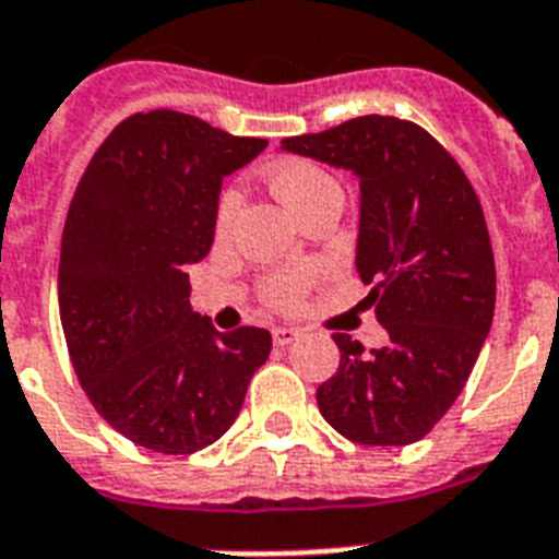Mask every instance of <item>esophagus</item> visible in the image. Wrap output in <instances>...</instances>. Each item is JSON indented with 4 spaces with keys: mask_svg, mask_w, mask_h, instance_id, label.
I'll return each instance as SVG.
<instances>
[{
    "mask_svg": "<svg viewBox=\"0 0 559 559\" xmlns=\"http://www.w3.org/2000/svg\"><path fill=\"white\" fill-rule=\"evenodd\" d=\"M299 331L297 329H274V345L285 348V345L297 343Z\"/></svg>",
    "mask_w": 559,
    "mask_h": 559,
    "instance_id": "esophagus-1",
    "label": "esophagus"
}]
</instances>
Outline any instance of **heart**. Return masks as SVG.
<instances>
[{
	"label": "heart",
	"instance_id": "obj_1",
	"mask_svg": "<svg viewBox=\"0 0 559 559\" xmlns=\"http://www.w3.org/2000/svg\"><path fill=\"white\" fill-rule=\"evenodd\" d=\"M271 186L288 202L290 211H297L299 216L306 214L308 207L322 200V197L340 193V186H336V179L331 177L329 170L311 163V159H302V156H290V159L276 163L271 168ZM239 202H242V193H239L237 186H228L219 193V200H216V230L219 234L234 225ZM306 271H276V274L265 276L262 294L269 299V306L294 308L299 306V299L306 294Z\"/></svg>",
	"mask_w": 559,
	"mask_h": 559
}]
</instances>
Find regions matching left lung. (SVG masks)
Instances as JSON below:
<instances>
[{
    "mask_svg": "<svg viewBox=\"0 0 559 559\" xmlns=\"http://www.w3.org/2000/svg\"><path fill=\"white\" fill-rule=\"evenodd\" d=\"M359 179V280L389 343L366 354L334 334L340 368L317 389L331 428L359 445H408L468 382L495 320L497 274L486 216L454 156L419 124L357 117L283 140Z\"/></svg>",
    "mask_w": 559,
    "mask_h": 559,
    "instance_id": "8db88e82",
    "label": "left lung"
}]
</instances>
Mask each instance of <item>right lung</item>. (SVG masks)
<instances>
[{"label":"right lung","instance_id":"obj_1","mask_svg":"<svg viewBox=\"0 0 559 559\" xmlns=\"http://www.w3.org/2000/svg\"><path fill=\"white\" fill-rule=\"evenodd\" d=\"M269 140L179 110L108 133L73 193L59 253V317L73 371L122 437L193 454L234 426L271 334L216 331L193 311L188 265L214 242L223 177Z\"/></svg>","mask_w":559,"mask_h":559}]
</instances>
